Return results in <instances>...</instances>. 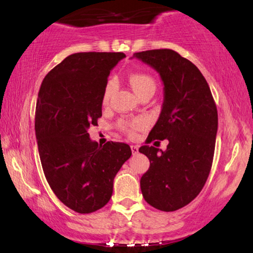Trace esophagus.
<instances>
[{"mask_svg": "<svg viewBox=\"0 0 253 253\" xmlns=\"http://www.w3.org/2000/svg\"><path fill=\"white\" fill-rule=\"evenodd\" d=\"M131 152H132L133 155H136L138 153V146H136V145H131Z\"/></svg>", "mask_w": 253, "mask_h": 253, "instance_id": "1", "label": "esophagus"}]
</instances>
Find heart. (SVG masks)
I'll list each match as a JSON object with an SVG mask.
<instances>
[{"label": "heart", "mask_w": 253, "mask_h": 253, "mask_svg": "<svg viewBox=\"0 0 253 253\" xmlns=\"http://www.w3.org/2000/svg\"><path fill=\"white\" fill-rule=\"evenodd\" d=\"M130 84L132 86V88L136 92V94L138 96H140L144 92L148 91V89H154L155 91V83L153 81V78L150 77L148 75H144V74H136L132 75L130 77ZM115 81L114 79H110L108 82V84L106 85L105 92H103V96H102V102L103 105H107L109 102L110 95L115 89ZM147 122L145 119H134L132 121H129V122H121L120 123V127L121 130H123L126 134H129L130 137H134L136 136V132L139 130H143L144 127H146Z\"/></svg>", "instance_id": "obj_1"}]
</instances>
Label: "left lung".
Here are the masks:
<instances>
[{
    "label": "left lung",
    "mask_w": 253,
    "mask_h": 253,
    "mask_svg": "<svg viewBox=\"0 0 253 253\" xmlns=\"http://www.w3.org/2000/svg\"><path fill=\"white\" fill-rule=\"evenodd\" d=\"M159 72L165 99L152 140L168 139L167 150L144 145L140 153L150 168L140 178L144 199L155 209L172 212L191 203L205 185L212 167L217 110L210 86L192 62L171 49L134 53Z\"/></svg>",
    "instance_id": "left-lung-1"
}]
</instances>
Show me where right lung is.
<instances>
[{"mask_svg": "<svg viewBox=\"0 0 253 253\" xmlns=\"http://www.w3.org/2000/svg\"><path fill=\"white\" fill-rule=\"evenodd\" d=\"M123 53H76L48 72L36 108L38 150L48 184L58 199L81 214L109 202L114 178L131 157L127 144L91 140L87 129L102 116L110 70Z\"/></svg>", "mask_w": 253, "mask_h": 253, "instance_id": "add662e5", "label": "right lung"}]
</instances>
